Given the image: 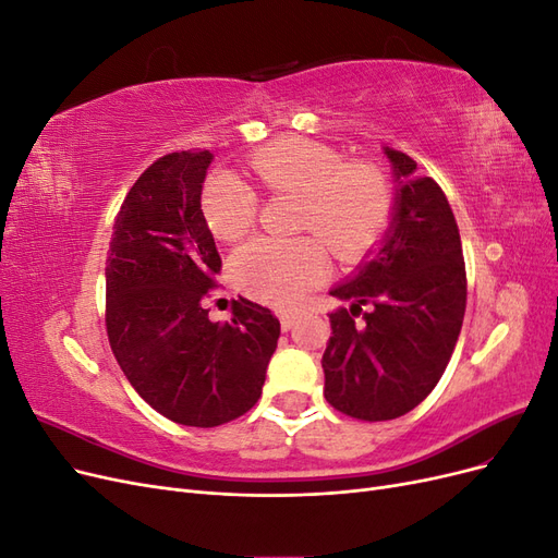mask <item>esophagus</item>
Returning <instances> with one entry per match:
<instances>
[{
	"instance_id": "34e87169",
	"label": "esophagus",
	"mask_w": 558,
	"mask_h": 558,
	"mask_svg": "<svg viewBox=\"0 0 558 558\" xmlns=\"http://www.w3.org/2000/svg\"><path fill=\"white\" fill-rule=\"evenodd\" d=\"M298 316H300V312H295V310H279V320H281V328H283V330H291V328L295 326Z\"/></svg>"
}]
</instances>
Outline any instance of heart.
Returning <instances> with one entry per match:
<instances>
[{
	"mask_svg": "<svg viewBox=\"0 0 558 558\" xmlns=\"http://www.w3.org/2000/svg\"><path fill=\"white\" fill-rule=\"evenodd\" d=\"M248 165L269 193L300 197L298 230L319 238H258L234 251L232 279L253 300L293 305L326 277L325 243L337 260L353 263L379 242L391 221L393 193L386 174L369 162H347L326 144L277 140L258 148ZM202 214L218 240L234 242L256 223L258 197L240 177L216 172L202 189Z\"/></svg>",
	"mask_w": 558,
	"mask_h": 558,
	"instance_id": "1",
	"label": "heart"
}]
</instances>
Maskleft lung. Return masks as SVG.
<instances>
[{
  "instance_id": "left-lung-1",
  "label": "left lung",
  "mask_w": 558,
  "mask_h": 558,
  "mask_svg": "<svg viewBox=\"0 0 558 558\" xmlns=\"http://www.w3.org/2000/svg\"><path fill=\"white\" fill-rule=\"evenodd\" d=\"M396 197L391 223L351 277L330 289L326 400L361 421L414 410L440 381L465 314V263L449 202L416 162L384 146ZM366 312H362V307ZM361 315V319L355 316Z\"/></svg>"
}]
</instances>
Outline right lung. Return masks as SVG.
Here are the masks:
<instances>
[{
  "instance_id": "right-lung-1",
  "label": "right lung",
  "mask_w": 558,
  "mask_h": 558,
  "mask_svg": "<svg viewBox=\"0 0 558 558\" xmlns=\"http://www.w3.org/2000/svg\"><path fill=\"white\" fill-rule=\"evenodd\" d=\"M209 150L158 158L116 216L107 258V335L113 356L150 408L174 424L214 428L258 402L279 318L246 298L228 324L205 298L221 256L202 214Z\"/></svg>"
}]
</instances>
